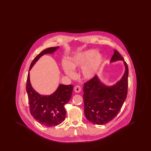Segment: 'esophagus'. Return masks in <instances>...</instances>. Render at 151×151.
Wrapping results in <instances>:
<instances>
[{
    "label": "esophagus",
    "instance_id": "obj_1",
    "mask_svg": "<svg viewBox=\"0 0 151 151\" xmlns=\"http://www.w3.org/2000/svg\"><path fill=\"white\" fill-rule=\"evenodd\" d=\"M81 88L79 86H76L74 88V91L76 93H79L81 91Z\"/></svg>",
    "mask_w": 151,
    "mask_h": 151
}]
</instances>
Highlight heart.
<instances>
[{"instance_id":"1","label":"heart","mask_w":151,"mask_h":151,"mask_svg":"<svg viewBox=\"0 0 151 151\" xmlns=\"http://www.w3.org/2000/svg\"><path fill=\"white\" fill-rule=\"evenodd\" d=\"M103 60L104 57L101 54L97 53L95 50H89L78 53L70 59L68 63L63 61L62 65L67 75L73 77L75 75L73 70L83 68V76L90 79L97 73Z\"/></svg>"}]
</instances>
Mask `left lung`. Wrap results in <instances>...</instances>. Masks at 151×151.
Wrapping results in <instances>:
<instances>
[{
	"label": "left lung",
	"mask_w": 151,
	"mask_h": 151,
	"mask_svg": "<svg viewBox=\"0 0 151 151\" xmlns=\"http://www.w3.org/2000/svg\"><path fill=\"white\" fill-rule=\"evenodd\" d=\"M123 60L125 72L121 79L113 86H105L95 76L84 84V114L93 123L102 125L113 120L127 97L129 68L119 52L114 50L111 62Z\"/></svg>",
	"instance_id": "left-lung-1"
}]
</instances>
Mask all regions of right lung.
Masks as SVG:
<instances>
[{"label": "right lung", "mask_w": 151, "mask_h": 151, "mask_svg": "<svg viewBox=\"0 0 151 151\" xmlns=\"http://www.w3.org/2000/svg\"><path fill=\"white\" fill-rule=\"evenodd\" d=\"M58 47H51L42 51L31 63L29 71L42 55L53 53ZM73 88L72 85L60 84L54 93L49 96L41 95L35 91L31 86L29 72L26 90L28 93L31 115L41 124L46 127H52L60 124L65 121V105L71 99Z\"/></svg>", "instance_id": "1"}]
</instances>
